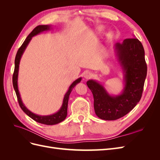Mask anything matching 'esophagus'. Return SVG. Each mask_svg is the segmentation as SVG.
Returning a JSON list of instances; mask_svg holds the SVG:
<instances>
[{"mask_svg": "<svg viewBox=\"0 0 160 160\" xmlns=\"http://www.w3.org/2000/svg\"><path fill=\"white\" fill-rule=\"evenodd\" d=\"M91 76H92V74H91V72H89V71H85V72H84L83 77H84V78H85V79H88L90 78V77H91Z\"/></svg>", "mask_w": 160, "mask_h": 160, "instance_id": "1", "label": "esophagus"}]
</instances>
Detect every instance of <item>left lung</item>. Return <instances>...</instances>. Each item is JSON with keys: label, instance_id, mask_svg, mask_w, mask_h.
I'll list each match as a JSON object with an SVG mask.
<instances>
[{"label": "left lung", "instance_id": "8db88e82", "mask_svg": "<svg viewBox=\"0 0 160 160\" xmlns=\"http://www.w3.org/2000/svg\"><path fill=\"white\" fill-rule=\"evenodd\" d=\"M115 57L123 74V88L118 95L110 94L99 81L87 82L94 98V109L103 120H115L132 111L141 99L147 65L143 47L135 37L126 38L114 45Z\"/></svg>", "mask_w": 160, "mask_h": 160}]
</instances>
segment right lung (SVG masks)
Returning a JSON list of instances; mask_svg holds the SVG:
<instances>
[{"label":"right lung","instance_id":"right-lung-1","mask_svg":"<svg viewBox=\"0 0 160 160\" xmlns=\"http://www.w3.org/2000/svg\"><path fill=\"white\" fill-rule=\"evenodd\" d=\"M52 25H38L37 27L34 28L33 31L28 35V36L26 38L25 41H24L22 43V45L21 47L19 48L17 55L15 57V60H14V73L12 76V84H13V88L14 91L16 92V95L18 99V101L19 105H20L21 108L22 110L25 112L28 117H30L31 119L33 120H35V122L40 123L42 124H45V125H55L57 123H59L60 122H62V121L65 120L67 115V106H68V101H69V95L71 93V92L72 91V89L74 88V87L77 84H78L80 83L81 81V77H79L77 79H76L75 81H73L72 83V84L69 86V88L67 90V93L65 94L63 100H62V103L61 108L58 110L56 113L49 115H37L32 113V111H31L29 109H28L25 104L23 103L21 97L20 95V92L18 91V70H19V65H20V61L21 59V57L23 55L24 52H25L27 47L28 46V43L30 42L31 40L32 39V38L34 36H36L38 34H40L41 32H42L44 31H49L52 29Z\"/></svg>","mask_w":160,"mask_h":160}]
</instances>
